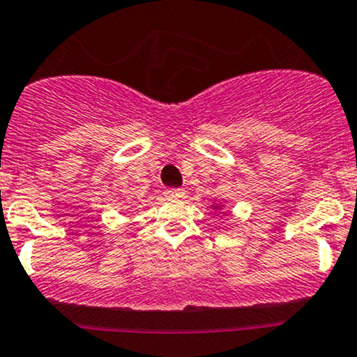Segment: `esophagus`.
I'll use <instances>...</instances> for the list:
<instances>
[{
	"mask_svg": "<svg viewBox=\"0 0 357 357\" xmlns=\"http://www.w3.org/2000/svg\"><path fill=\"white\" fill-rule=\"evenodd\" d=\"M163 195H165L167 199H182L185 197V190L183 189H167L163 192Z\"/></svg>",
	"mask_w": 357,
	"mask_h": 357,
	"instance_id": "obj_1",
	"label": "esophagus"
}]
</instances>
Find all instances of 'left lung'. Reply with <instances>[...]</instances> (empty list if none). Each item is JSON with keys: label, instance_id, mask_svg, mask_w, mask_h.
Here are the masks:
<instances>
[{"label": "left lung", "instance_id": "obj_1", "mask_svg": "<svg viewBox=\"0 0 357 357\" xmlns=\"http://www.w3.org/2000/svg\"><path fill=\"white\" fill-rule=\"evenodd\" d=\"M212 207H214V211L221 212V211H222V207H224V206H221V204H215V206H212Z\"/></svg>", "mask_w": 357, "mask_h": 357}]
</instances>
